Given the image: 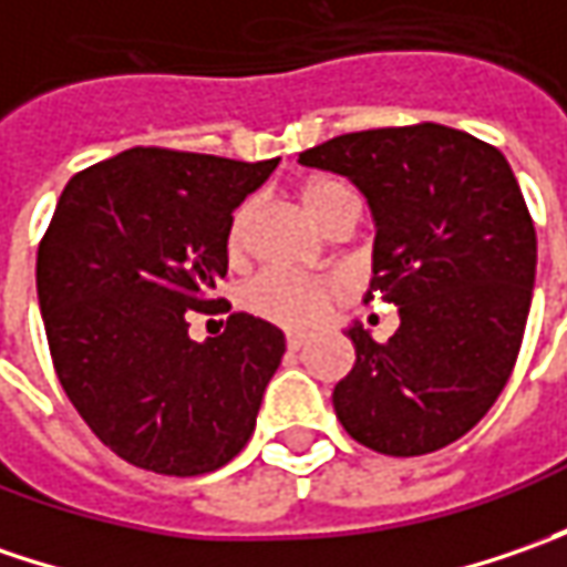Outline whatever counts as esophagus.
Here are the masks:
<instances>
[{"label":"esophagus","mask_w":567,"mask_h":567,"mask_svg":"<svg viewBox=\"0 0 567 567\" xmlns=\"http://www.w3.org/2000/svg\"><path fill=\"white\" fill-rule=\"evenodd\" d=\"M306 343H309L306 334H287V347H290V350H302Z\"/></svg>","instance_id":"1"}]
</instances>
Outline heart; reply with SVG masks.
Instances as JSON below:
<instances>
[{"label":"heart","instance_id":"heart-1","mask_svg":"<svg viewBox=\"0 0 567 567\" xmlns=\"http://www.w3.org/2000/svg\"><path fill=\"white\" fill-rule=\"evenodd\" d=\"M299 198H302V207L309 210V217L328 233L343 227L353 229V224L360 220L357 192L334 176L306 179L299 188ZM255 214H258L255 202L236 207L227 236L229 258H239L246 251ZM347 296H350V284L343 277H299V274L287 271H265L246 287L243 302L249 312L265 321H274L280 328H293V331H309V328L321 324L328 312L340 306Z\"/></svg>","mask_w":567,"mask_h":567}]
</instances>
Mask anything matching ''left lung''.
<instances>
[{
  "label": "left lung",
  "instance_id": "obj_1",
  "mask_svg": "<svg viewBox=\"0 0 567 567\" xmlns=\"http://www.w3.org/2000/svg\"><path fill=\"white\" fill-rule=\"evenodd\" d=\"M347 176L375 217L369 299L398 306L384 343L347 331L357 362L334 413L360 445L420 457L480 423L512 375L530 312L536 229L498 147L439 122L350 132L299 154Z\"/></svg>",
  "mask_w": 567,
  "mask_h": 567
}]
</instances>
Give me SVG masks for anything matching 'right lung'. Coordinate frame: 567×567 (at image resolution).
<instances>
[{
    "label": "right lung",
    "instance_id": "obj_1",
    "mask_svg": "<svg viewBox=\"0 0 567 567\" xmlns=\"http://www.w3.org/2000/svg\"><path fill=\"white\" fill-rule=\"evenodd\" d=\"M274 161L128 147L87 166L59 195L37 249V296L59 384L103 445L135 467L202 476L255 432L284 331L233 312L195 343L227 274L233 207Z\"/></svg>",
    "mask_w": 567,
    "mask_h": 567
}]
</instances>
